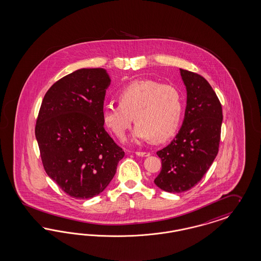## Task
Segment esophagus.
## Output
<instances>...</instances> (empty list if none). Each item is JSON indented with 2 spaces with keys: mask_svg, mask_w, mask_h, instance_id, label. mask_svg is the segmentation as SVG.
Listing matches in <instances>:
<instances>
[{
  "mask_svg": "<svg viewBox=\"0 0 261 261\" xmlns=\"http://www.w3.org/2000/svg\"><path fill=\"white\" fill-rule=\"evenodd\" d=\"M136 154H137L138 156H141V157H147V156L150 155V153L144 152V151H137Z\"/></svg>",
  "mask_w": 261,
  "mask_h": 261,
  "instance_id": "obj_1",
  "label": "esophagus"
}]
</instances>
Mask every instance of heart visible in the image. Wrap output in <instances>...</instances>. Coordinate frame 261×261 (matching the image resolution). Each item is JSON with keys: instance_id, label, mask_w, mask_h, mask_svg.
Here are the masks:
<instances>
[{"instance_id": "1", "label": "heart", "mask_w": 261, "mask_h": 261, "mask_svg": "<svg viewBox=\"0 0 261 261\" xmlns=\"http://www.w3.org/2000/svg\"><path fill=\"white\" fill-rule=\"evenodd\" d=\"M118 106L102 110V121L118 139H123L132 124L137 122L133 138L164 142L179 127L183 99L179 90L171 85L152 80H137L117 92Z\"/></svg>"}]
</instances>
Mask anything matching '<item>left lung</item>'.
<instances>
[{
    "label": "left lung",
    "mask_w": 261,
    "mask_h": 261,
    "mask_svg": "<svg viewBox=\"0 0 261 261\" xmlns=\"http://www.w3.org/2000/svg\"><path fill=\"white\" fill-rule=\"evenodd\" d=\"M180 74L187 90L183 124L171 144L157 151L162 170L154 183L169 193L193 188L205 174L219 151L223 110L209 83L185 69Z\"/></svg>",
    "instance_id": "obj_1"
}]
</instances>
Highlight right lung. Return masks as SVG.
<instances>
[{
	"label": "right lung",
	"instance_id": "obj_1",
	"mask_svg": "<svg viewBox=\"0 0 261 261\" xmlns=\"http://www.w3.org/2000/svg\"><path fill=\"white\" fill-rule=\"evenodd\" d=\"M110 83L103 68L76 70L55 83L39 109L36 138L43 168L72 198L103 192L124 157L102 121Z\"/></svg>",
	"mask_w": 261,
	"mask_h": 261
}]
</instances>
